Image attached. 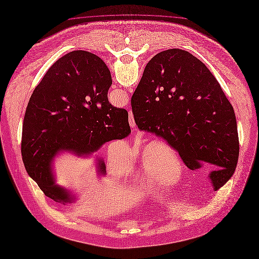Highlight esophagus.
I'll return each instance as SVG.
<instances>
[{
    "label": "esophagus",
    "mask_w": 259,
    "mask_h": 259,
    "mask_svg": "<svg viewBox=\"0 0 259 259\" xmlns=\"http://www.w3.org/2000/svg\"><path fill=\"white\" fill-rule=\"evenodd\" d=\"M132 124H133V122H131V125H132Z\"/></svg>",
    "instance_id": "1"
}]
</instances>
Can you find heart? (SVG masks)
I'll use <instances>...</instances> for the list:
<instances>
[{
  "label": "heart",
  "mask_w": 259,
  "mask_h": 259,
  "mask_svg": "<svg viewBox=\"0 0 259 259\" xmlns=\"http://www.w3.org/2000/svg\"><path fill=\"white\" fill-rule=\"evenodd\" d=\"M128 158L133 163L136 180L146 186H154L162 177L180 169V161L177 153L162 142H151L131 150ZM109 162L112 169L117 174L123 175L125 172V163L120 155H111ZM165 180V186L171 189L177 186L178 177H169Z\"/></svg>",
  "instance_id": "heart-1"
}]
</instances>
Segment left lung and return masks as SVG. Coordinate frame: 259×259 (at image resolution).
Segmentation results:
<instances>
[{
  "label": "left lung",
  "mask_w": 259,
  "mask_h": 259,
  "mask_svg": "<svg viewBox=\"0 0 259 259\" xmlns=\"http://www.w3.org/2000/svg\"><path fill=\"white\" fill-rule=\"evenodd\" d=\"M140 131L155 134L177 150L189 168H214L221 187L239 158L237 121L215 77L190 53L170 49L151 58L132 97Z\"/></svg>",
  "instance_id": "obj_1"
}]
</instances>
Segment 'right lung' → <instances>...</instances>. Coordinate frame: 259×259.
I'll return each mask as SVG.
<instances>
[{
  "mask_svg": "<svg viewBox=\"0 0 259 259\" xmlns=\"http://www.w3.org/2000/svg\"><path fill=\"white\" fill-rule=\"evenodd\" d=\"M111 84L109 69L100 57L75 51L53 64L30 97L22 126V161L28 176L57 203L74 201L55 185L53 162L59 152L87 156L131 134L127 111L108 101ZM97 163L98 174L105 176V163L99 159Z\"/></svg>",
  "mask_w": 259,
  "mask_h": 259,
  "instance_id": "1",
  "label": "right lung"
}]
</instances>
